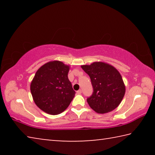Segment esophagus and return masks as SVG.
<instances>
[{"label": "esophagus", "instance_id": "1", "mask_svg": "<svg viewBox=\"0 0 155 155\" xmlns=\"http://www.w3.org/2000/svg\"><path fill=\"white\" fill-rule=\"evenodd\" d=\"M77 93L78 94H82V90H78V91H77Z\"/></svg>", "mask_w": 155, "mask_h": 155}]
</instances>
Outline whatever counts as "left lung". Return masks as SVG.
<instances>
[{
	"mask_svg": "<svg viewBox=\"0 0 155 155\" xmlns=\"http://www.w3.org/2000/svg\"><path fill=\"white\" fill-rule=\"evenodd\" d=\"M89 75L93 93L87 98L91 109L98 114H106L118 107L125 94V86L120 72L103 62L81 65Z\"/></svg>",
	"mask_w": 155,
	"mask_h": 155,
	"instance_id": "left-lung-1",
	"label": "left lung"
}]
</instances>
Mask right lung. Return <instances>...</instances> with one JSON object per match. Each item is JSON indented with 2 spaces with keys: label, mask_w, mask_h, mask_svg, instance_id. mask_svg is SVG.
Here are the masks:
<instances>
[{
  "label": "right lung",
  "mask_w": 155,
  "mask_h": 155,
  "mask_svg": "<svg viewBox=\"0 0 155 155\" xmlns=\"http://www.w3.org/2000/svg\"><path fill=\"white\" fill-rule=\"evenodd\" d=\"M69 66L59 61L42 65L31 83V92L39 108L51 115H57L68 108L75 91L68 79Z\"/></svg>",
  "instance_id": "add662e5"
}]
</instances>
